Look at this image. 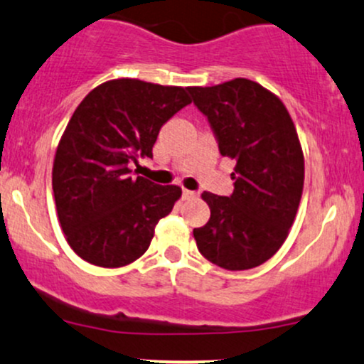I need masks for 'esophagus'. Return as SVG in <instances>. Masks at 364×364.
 Segmentation results:
<instances>
[{"mask_svg":"<svg viewBox=\"0 0 364 364\" xmlns=\"http://www.w3.org/2000/svg\"><path fill=\"white\" fill-rule=\"evenodd\" d=\"M182 196H183V199H189V198H196V196H198V193H196V191L183 189V191H182Z\"/></svg>","mask_w":364,"mask_h":364,"instance_id":"obj_1","label":"esophagus"}]
</instances>
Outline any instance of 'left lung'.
I'll return each instance as SVG.
<instances>
[{
  "label": "left lung",
  "instance_id": "1",
  "mask_svg": "<svg viewBox=\"0 0 364 364\" xmlns=\"http://www.w3.org/2000/svg\"><path fill=\"white\" fill-rule=\"evenodd\" d=\"M222 156L235 160L230 196L201 194L211 216L194 228L199 252L225 270L263 264L287 239L299 208L304 158L284 103L247 79L189 87Z\"/></svg>",
  "mask_w": 364,
  "mask_h": 364
}]
</instances>
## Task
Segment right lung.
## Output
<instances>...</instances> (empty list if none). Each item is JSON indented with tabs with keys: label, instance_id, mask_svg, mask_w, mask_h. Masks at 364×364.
Masks as SVG:
<instances>
[{
	"label": "right lung",
	"instance_id": "add662e5",
	"mask_svg": "<svg viewBox=\"0 0 364 364\" xmlns=\"http://www.w3.org/2000/svg\"><path fill=\"white\" fill-rule=\"evenodd\" d=\"M189 87L117 79L77 106L56 149L53 193L61 230L87 263L118 268L148 251L182 191L134 177L163 124L191 105Z\"/></svg>",
	"mask_w": 364,
	"mask_h": 364
}]
</instances>
